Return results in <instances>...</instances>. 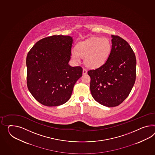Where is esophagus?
<instances>
[{
    "instance_id": "esophagus-1",
    "label": "esophagus",
    "mask_w": 155,
    "mask_h": 155,
    "mask_svg": "<svg viewBox=\"0 0 155 155\" xmlns=\"http://www.w3.org/2000/svg\"><path fill=\"white\" fill-rule=\"evenodd\" d=\"M87 73V70L85 68H83V74L85 75V74H86Z\"/></svg>"
}]
</instances>
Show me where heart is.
<instances>
[{"instance_id":"heart-1","label":"heart","mask_w":155,"mask_h":155,"mask_svg":"<svg viewBox=\"0 0 155 155\" xmlns=\"http://www.w3.org/2000/svg\"><path fill=\"white\" fill-rule=\"evenodd\" d=\"M111 51V42L108 39L92 37L79 42L76 49H72L71 54L75 62H79L81 57H83L87 66L97 68L105 63Z\"/></svg>"}]
</instances>
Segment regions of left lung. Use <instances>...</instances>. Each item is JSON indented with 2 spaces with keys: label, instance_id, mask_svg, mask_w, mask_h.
<instances>
[{
  "label": "left lung",
  "instance_id": "left-lung-1",
  "mask_svg": "<svg viewBox=\"0 0 155 155\" xmlns=\"http://www.w3.org/2000/svg\"><path fill=\"white\" fill-rule=\"evenodd\" d=\"M112 48L105 63L87 72L95 101L104 106H119L130 93L136 78L135 54L127 41L111 35Z\"/></svg>",
  "mask_w": 155,
  "mask_h": 155
}]
</instances>
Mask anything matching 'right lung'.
<instances>
[{"label":"right lung","mask_w":155,"mask_h":155,"mask_svg":"<svg viewBox=\"0 0 155 155\" xmlns=\"http://www.w3.org/2000/svg\"><path fill=\"white\" fill-rule=\"evenodd\" d=\"M72 43L70 36H51L38 41L28 53V89L44 106H58L67 102L82 76L81 67L68 64Z\"/></svg>","instance_id":"add662e5"}]
</instances>
